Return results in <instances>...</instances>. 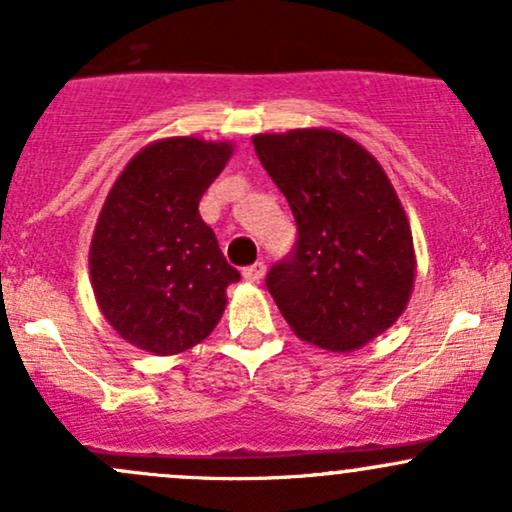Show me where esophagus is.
Returning <instances> with one entry per match:
<instances>
[{
    "instance_id": "1",
    "label": "esophagus",
    "mask_w": 512,
    "mask_h": 512,
    "mask_svg": "<svg viewBox=\"0 0 512 512\" xmlns=\"http://www.w3.org/2000/svg\"><path fill=\"white\" fill-rule=\"evenodd\" d=\"M264 274H267V267H264V262H255V264H250V267L243 269V279L250 281V284H260Z\"/></svg>"
}]
</instances>
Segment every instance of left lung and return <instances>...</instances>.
I'll list each match as a JSON object with an SVG mask.
<instances>
[{
  "mask_svg": "<svg viewBox=\"0 0 512 512\" xmlns=\"http://www.w3.org/2000/svg\"><path fill=\"white\" fill-rule=\"evenodd\" d=\"M252 144L298 226L291 257L267 274L274 303L303 342L361 349L395 325L414 291V238L395 187L334 129L255 134Z\"/></svg>",
  "mask_w": 512,
  "mask_h": 512,
  "instance_id": "1",
  "label": "left lung"
}]
</instances>
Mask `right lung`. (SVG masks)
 Listing matches in <instances>:
<instances>
[{"label": "right lung", "instance_id": "1", "mask_svg": "<svg viewBox=\"0 0 512 512\" xmlns=\"http://www.w3.org/2000/svg\"><path fill=\"white\" fill-rule=\"evenodd\" d=\"M231 156V142L158 139L134 154L105 197L88 250L93 296L137 349L180 354L219 325L240 274L199 216V199Z\"/></svg>", "mask_w": 512, "mask_h": 512}]
</instances>
